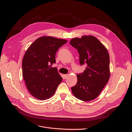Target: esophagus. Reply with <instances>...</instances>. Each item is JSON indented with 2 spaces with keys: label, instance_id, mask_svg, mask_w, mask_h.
I'll use <instances>...</instances> for the list:
<instances>
[{
  "label": "esophagus",
  "instance_id": "34e87169",
  "mask_svg": "<svg viewBox=\"0 0 132 132\" xmlns=\"http://www.w3.org/2000/svg\"><path fill=\"white\" fill-rule=\"evenodd\" d=\"M68 76H69L68 74H65V75H64V77H65V78H66L67 77H68Z\"/></svg>",
  "mask_w": 132,
  "mask_h": 132
}]
</instances>
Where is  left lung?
I'll return each mask as SVG.
<instances>
[{"label": "left lung", "mask_w": 132, "mask_h": 132, "mask_svg": "<svg viewBox=\"0 0 132 132\" xmlns=\"http://www.w3.org/2000/svg\"><path fill=\"white\" fill-rule=\"evenodd\" d=\"M70 44L77 50L80 64H86L84 72L77 75V82L71 87V91L78 100L92 101L98 97L109 81V52L99 40L92 35L71 39Z\"/></svg>", "instance_id": "obj_1"}]
</instances>
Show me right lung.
Wrapping results in <instances>:
<instances>
[{
	"label": "right lung",
	"mask_w": 132,
	"mask_h": 132,
	"mask_svg": "<svg viewBox=\"0 0 132 132\" xmlns=\"http://www.w3.org/2000/svg\"><path fill=\"white\" fill-rule=\"evenodd\" d=\"M67 40L51 36L36 40L27 49L22 62V76L30 94L39 100L51 98L63 80L56 67L55 55Z\"/></svg>",
	"instance_id": "1"
}]
</instances>
